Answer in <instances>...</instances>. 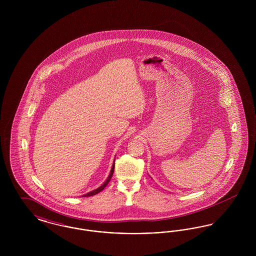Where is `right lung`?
<instances>
[{
	"mask_svg": "<svg viewBox=\"0 0 256 256\" xmlns=\"http://www.w3.org/2000/svg\"><path fill=\"white\" fill-rule=\"evenodd\" d=\"M115 160L113 161V164H112V167H111V170H110V176H108V178H106V180L104 182L102 183L98 188L97 189H95V190H93V191H91V192H88L87 194H84V195L82 196H94L98 194V193H100V191H102L104 188H106V186L110 182V180H111V178H112V176H113V172H114V166H115Z\"/></svg>",
	"mask_w": 256,
	"mask_h": 256,
	"instance_id": "add662e5",
	"label": "right lung"
}]
</instances>
